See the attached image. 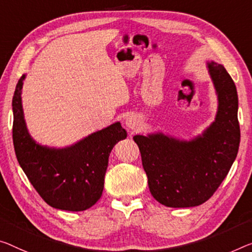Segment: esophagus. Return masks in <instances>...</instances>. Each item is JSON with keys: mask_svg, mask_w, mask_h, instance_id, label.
Segmentation results:
<instances>
[{"mask_svg": "<svg viewBox=\"0 0 252 252\" xmlns=\"http://www.w3.org/2000/svg\"><path fill=\"white\" fill-rule=\"evenodd\" d=\"M125 124H126V126L131 130L137 129L139 126L138 119H137V117H135V116H128V117H126Z\"/></svg>", "mask_w": 252, "mask_h": 252, "instance_id": "esophagus-1", "label": "esophagus"}]
</instances>
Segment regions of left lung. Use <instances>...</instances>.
<instances>
[{
  "label": "left lung",
  "mask_w": 252,
  "mask_h": 252,
  "mask_svg": "<svg viewBox=\"0 0 252 252\" xmlns=\"http://www.w3.org/2000/svg\"><path fill=\"white\" fill-rule=\"evenodd\" d=\"M208 71L219 96L215 122L190 142L163 134L136 135L150 191L168 207L198 206L211 198L237 158L240 144L238 94L223 65L211 62Z\"/></svg>",
  "instance_id": "8db88e82"
}]
</instances>
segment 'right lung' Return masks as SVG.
<instances>
[{"instance_id": "1", "label": "right lung", "mask_w": 252, "mask_h": 252, "mask_svg": "<svg viewBox=\"0 0 252 252\" xmlns=\"http://www.w3.org/2000/svg\"><path fill=\"white\" fill-rule=\"evenodd\" d=\"M23 80L25 75L18 81L12 100V137L19 164L49 206L86 211L101 197L109 154L116 143L126 138V130L121 123H115L66 149L37 144L30 137L23 118Z\"/></svg>"}]
</instances>
